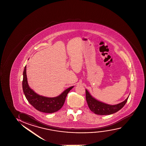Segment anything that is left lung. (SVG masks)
I'll list each match as a JSON object with an SVG mask.
<instances>
[{"label": "left lung", "instance_id": "8db88e82", "mask_svg": "<svg viewBox=\"0 0 146 146\" xmlns=\"http://www.w3.org/2000/svg\"><path fill=\"white\" fill-rule=\"evenodd\" d=\"M86 91V99L90 109L96 114L100 115H110L118 112L121 109L127 101L128 97L120 104L116 105H109L99 102L92 97L87 90Z\"/></svg>", "mask_w": 146, "mask_h": 146}]
</instances>
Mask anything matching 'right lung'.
<instances>
[{
  "mask_svg": "<svg viewBox=\"0 0 146 146\" xmlns=\"http://www.w3.org/2000/svg\"><path fill=\"white\" fill-rule=\"evenodd\" d=\"M73 87L74 86H72L68 88L58 97L48 98L42 96L36 93L28 85L26 66L23 70V88L25 96L30 104L40 112L52 113L60 110L64 104L68 94Z\"/></svg>",
  "mask_w": 146,
  "mask_h": 146,
  "instance_id": "obj_1",
  "label": "right lung"
}]
</instances>
